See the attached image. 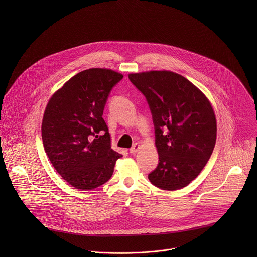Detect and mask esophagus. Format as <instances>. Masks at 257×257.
<instances>
[{
    "mask_svg": "<svg viewBox=\"0 0 257 257\" xmlns=\"http://www.w3.org/2000/svg\"><path fill=\"white\" fill-rule=\"evenodd\" d=\"M140 149H141V145H139V144H135V145H134V147H132V148L130 149V152H131L132 154H135V153H136V152H138Z\"/></svg>",
    "mask_w": 257,
    "mask_h": 257,
    "instance_id": "1",
    "label": "esophagus"
}]
</instances>
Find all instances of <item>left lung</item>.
Listing matches in <instances>:
<instances>
[{
  "label": "left lung",
  "instance_id": "1",
  "mask_svg": "<svg viewBox=\"0 0 257 257\" xmlns=\"http://www.w3.org/2000/svg\"><path fill=\"white\" fill-rule=\"evenodd\" d=\"M146 96L155 130L158 165L148 179L168 191L191 183L210 159L217 140L214 109L193 83L167 70L128 74Z\"/></svg>",
  "mask_w": 257,
  "mask_h": 257
}]
</instances>
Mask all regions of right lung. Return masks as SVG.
<instances>
[{
    "label": "right lung",
    "mask_w": 257,
    "mask_h": 257,
    "mask_svg": "<svg viewBox=\"0 0 257 257\" xmlns=\"http://www.w3.org/2000/svg\"><path fill=\"white\" fill-rule=\"evenodd\" d=\"M122 78L106 68L81 71L46 105L41 123L44 150L62 179L78 190H93L109 181L122 156L111 149L103 118L110 90Z\"/></svg>",
    "instance_id": "1"
}]
</instances>
